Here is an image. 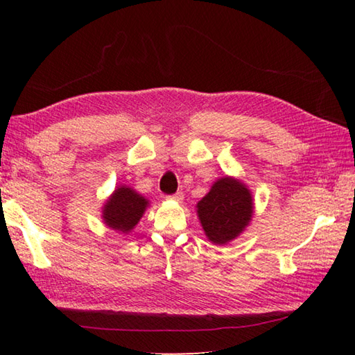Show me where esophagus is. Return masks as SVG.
<instances>
[{
    "label": "esophagus",
    "mask_w": 355,
    "mask_h": 355,
    "mask_svg": "<svg viewBox=\"0 0 355 355\" xmlns=\"http://www.w3.org/2000/svg\"><path fill=\"white\" fill-rule=\"evenodd\" d=\"M167 199L173 200V202H182L183 200V192H177V194L169 196V197H167Z\"/></svg>",
    "instance_id": "obj_1"
}]
</instances>
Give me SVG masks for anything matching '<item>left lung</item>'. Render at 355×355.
Wrapping results in <instances>:
<instances>
[{"instance_id": "left-lung-1", "label": "left lung", "mask_w": 355, "mask_h": 355, "mask_svg": "<svg viewBox=\"0 0 355 355\" xmlns=\"http://www.w3.org/2000/svg\"><path fill=\"white\" fill-rule=\"evenodd\" d=\"M254 196L248 184L235 177H222L197 202L199 218L208 241L224 245L236 239L254 216Z\"/></svg>"}]
</instances>
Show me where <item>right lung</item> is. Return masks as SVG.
Wrapping results in <instances>:
<instances>
[{
	"instance_id": "right-lung-1",
	"label": "right lung",
	"mask_w": 355,
	"mask_h": 355,
	"mask_svg": "<svg viewBox=\"0 0 355 355\" xmlns=\"http://www.w3.org/2000/svg\"><path fill=\"white\" fill-rule=\"evenodd\" d=\"M148 205V199L141 196L133 188H130L127 184L117 186L103 203L101 219L111 230L128 235L137 225V222L141 220Z\"/></svg>"
}]
</instances>
